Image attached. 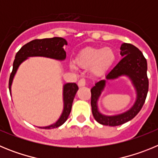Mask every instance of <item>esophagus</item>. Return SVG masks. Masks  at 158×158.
<instances>
[{"label": "esophagus", "mask_w": 158, "mask_h": 158, "mask_svg": "<svg viewBox=\"0 0 158 158\" xmlns=\"http://www.w3.org/2000/svg\"><path fill=\"white\" fill-rule=\"evenodd\" d=\"M77 85L79 87H84V86H85L86 85L85 80V79H81V80L78 81Z\"/></svg>", "instance_id": "1"}]
</instances>
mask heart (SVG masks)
<instances>
[{"label": "heart", "instance_id": "1", "mask_svg": "<svg viewBox=\"0 0 158 158\" xmlns=\"http://www.w3.org/2000/svg\"><path fill=\"white\" fill-rule=\"evenodd\" d=\"M115 60V51L111 47L104 48L88 47L84 49L77 55L75 63L82 69H89L93 76H101L110 69ZM72 70H76L77 66L70 63Z\"/></svg>", "mask_w": 158, "mask_h": 158}]
</instances>
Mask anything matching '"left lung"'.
<instances>
[{"mask_svg":"<svg viewBox=\"0 0 158 158\" xmlns=\"http://www.w3.org/2000/svg\"><path fill=\"white\" fill-rule=\"evenodd\" d=\"M123 58L105 76V79L95 83L91 89L92 112L94 118L99 123L105 126H119L135 118L142 109L147 96L149 81L147 78V62L139 49L130 43H123L120 47ZM120 76H127L131 81L136 98L133 106L127 111L107 116L98 111V101L104 91L107 80H115Z\"/></svg>","mask_w":158,"mask_h":158,"instance_id":"obj_1","label":"left lung"}]
</instances>
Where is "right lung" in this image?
<instances>
[{"mask_svg":"<svg viewBox=\"0 0 158 158\" xmlns=\"http://www.w3.org/2000/svg\"><path fill=\"white\" fill-rule=\"evenodd\" d=\"M65 45H67V41L65 39L61 37H54L32 40L30 43L23 46L16 53L14 60L12 72L10 75L9 83H8L10 95H12L11 89H12L14 77L16 75L19 65L24 61L31 57H44V58H51L58 61H64L66 58V54L63 48ZM77 90L78 86L75 83H65V85H63V89H62L63 110L59 118L51 125L47 127H38L43 129H53L62 126L67 120L70 114L73 101Z\"/></svg>","mask_w":158,"mask_h":158,"instance_id":"obj_1","label":"right lung"}]
</instances>
